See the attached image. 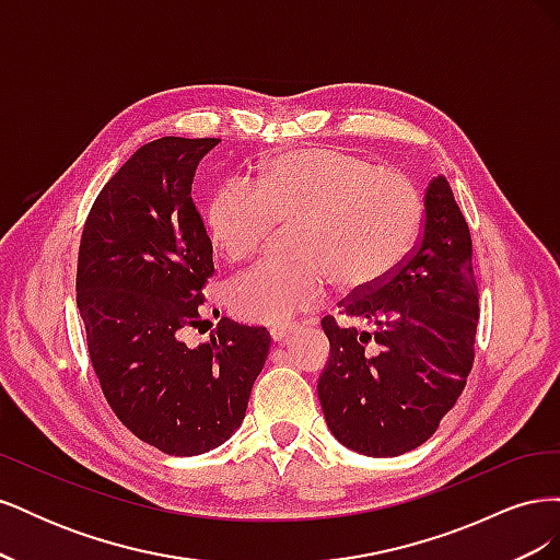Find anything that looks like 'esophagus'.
Segmentation results:
<instances>
[{
	"mask_svg": "<svg viewBox=\"0 0 560 560\" xmlns=\"http://www.w3.org/2000/svg\"><path fill=\"white\" fill-rule=\"evenodd\" d=\"M294 329H296L294 325H280V327H273V329H270V338H273L276 343H282L284 338L290 336Z\"/></svg>",
	"mask_w": 560,
	"mask_h": 560,
	"instance_id": "obj_1",
	"label": "esophagus"
}]
</instances>
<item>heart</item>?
Returning a JSON list of instances; mask_svg holds the SVG:
<instances>
[{
	"mask_svg": "<svg viewBox=\"0 0 560 560\" xmlns=\"http://www.w3.org/2000/svg\"><path fill=\"white\" fill-rule=\"evenodd\" d=\"M422 202L413 182L341 149H301L264 163L252 184L231 179L208 206L214 247L254 257L276 224L292 229V266L264 261L233 276L226 306L247 322L280 325L319 306L331 280L369 290L413 247Z\"/></svg>",
	"mask_w": 560,
	"mask_h": 560,
	"instance_id": "b5f03b06",
	"label": "heart"
}]
</instances>
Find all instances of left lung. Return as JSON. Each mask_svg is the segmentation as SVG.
<instances>
[{
    "instance_id": "1",
    "label": "left lung",
    "mask_w": 560,
    "mask_h": 560,
    "mask_svg": "<svg viewBox=\"0 0 560 560\" xmlns=\"http://www.w3.org/2000/svg\"><path fill=\"white\" fill-rule=\"evenodd\" d=\"M420 241L393 273L327 315L317 381L327 428L346 448L395 457L425 444L460 397L474 362L479 290L471 238L444 175L428 184Z\"/></svg>"
}]
</instances>
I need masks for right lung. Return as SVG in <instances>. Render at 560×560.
I'll return each instance as SVG.
<instances>
[{"instance_id": "right-lung-1", "label": "right lung", "mask_w": 560, "mask_h": 560, "mask_svg": "<svg viewBox=\"0 0 560 560\" xmlns=\"http://www.w3.org/2000/svg\"><path fill=\"white\" fill-rule=\"evenodd\" d=\"M219 142L140 147L95 198L79 245L77 306L100 387L116 418L167 455L208 453L241 428L270 348L264 327L229 317L210 341H182L214 273L191 182Z\"/></svg>"}]
</instances>
